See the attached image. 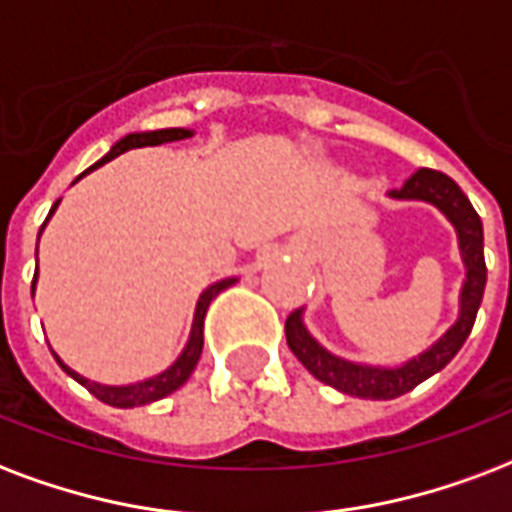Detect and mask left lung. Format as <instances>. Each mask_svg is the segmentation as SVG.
<instances>
[{"instance_id":"1","label":"left lung","mask_w":512,"mask_h":512,"mask_svg":"<svg viewBox=\"0 0 512 512\" xmlns=\"http://www.w3.org/2000/svg\"><path fill=\"white\" fill-rule=\"evenodd\" d=\"M389 198L395 201H421L432 204L446 217L456 230L459 255L464 263V282L459 290V317L438 341L411 357L403 365L384 368V365H365V362L343 360L333 351H327L322 343L308 333L303 322V308L292 311L284 325L287 346L303 362V368L322 384L333 386L343 395L362 397V400H395V397L411 392L413 386L435 376L448 362L454 360L456 351L462 349L467 335L473 330L478 308L486 287V260H483V225L478 212L470 204V198L462 193V187L454 179L432 169H419L400 190H392Z\"/></svg>"}]
</instances>
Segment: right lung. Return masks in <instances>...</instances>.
<instances>
[{
	"label": "right lung",
	"instance_id": "obj_1",
	"mask_svg": "<svg viewBox=\"0 0 512 512\" xmlns=\"http://www.w3.org/2000/svg\"><path fill=\"white\" fill-rule=\"evenodd\" d=\"M190 136H193V131H190V128H158V131H136V134H126L123 139H120V142L112 144L107 155H104L101 161L93 163L91 169L85 171V174H91L93 169H99V166L109 163L112 158H117V155L134 150V147H155V144L182 142V139H190ZM85 174H80L77 179H83ZM58 204H61V198H58L56 204H53V209H50L48 220L53 217V214H56ZM48 220L42 222L39 236H42V230H45ZM37 276H39V268L34 271V279H31V298H34V290H37ZM236 282H239L236 276H228V279H220V282L209 284V287L201 292V298H198V303H195L193 325H190V335H187L185 349H182V354H179L177 360L171 362L169 368L163 370V373H158V376L144 378V381H136V384H123V386L99 384V381H91V378L80 376L77 370L69 368V365H66V362L58 357L56 351L53 349L50 351H53V357H56V362L61 365V370H66V376H72L77 384H83L85 389H88V392L96 397V400H101V403L115 405V408H139V405H150V403H155V400H163V397L171 395V392H177L179 386L185 384L187 378L193 376L195 365H198V360H201V351H204L206 308H209V303H212V300L217 298L222 290H228L230 284H236Z\"/></svg>",
	"mask_w": 512,
	"mask_h": 512
}]
</instances>
